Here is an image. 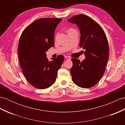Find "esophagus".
<instances>
[{
	"label": "esophagus",
	"instance_id": "esophagus-1",
	"mask_svg": "<svg viewBox=\"0 0 125 125\" xmlns=\"http://www.w3.org/2000/svg\"><path fill=\"white\" fill-rule=\"evenodd\" d=\"M65 58L66 60H70L71 59V58H70V57L68 56H65Z\"/></svg>",
	"mask_w": 125,
	"mask_h": 125
}]
</instances>
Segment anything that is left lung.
Returning <instances> with one entry per match:
<instances>
[{
    "instance_id": "8db88e82",
    "label": "left lung",
    "mask_w": 125,
    "mask_h": 125,
    "mask_svg": "<svg viewBox=\"0 0 125 125\" xmlns=\"http://www.w3.org/2000/svg\"><path fill=\"white\" fill-rule=\"evenodd\" d=\"M68 21L78 27L81 33L79 47L85 50V56L82 62L71 58L73 81L79 87L90 88L99 82L104 73L109 56L106 36L102 27L88 16L77 15Z\"/></svg>"
}]
</instances>
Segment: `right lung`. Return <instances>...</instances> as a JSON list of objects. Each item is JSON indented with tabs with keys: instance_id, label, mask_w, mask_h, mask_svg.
I'll return each instance as SVG.
<instances>
[{
	"instance_id": "right-lung-1",
	"label": "right lung",
	"mask_w": 125,
	"mask_h": 125,
	"mask_svg": "<svg viewBox=\"0 0 125 125\" xmlns=\"http://www.w3.org/2000/svg\"><path fill=\"white\" fill-rule=\"evenodd\" d=\"M62 19L41 18L26 27L20 36L18 52L22 73L31 85L45 89L54 84L64 61L63 55L49 61L46 52L54 46L55 29Z\"/></svg>"
}]
</instances>
